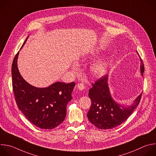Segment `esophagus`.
<instances>
[{
  "label": "esophagus",
  "instance_id": "obj_1",
  "mask_svg": "<svg viewBox=\"0 0 156 156\" xmlns=\"http://www.w3.org/2000/svg\"><path fill=\"white\" fill-rule=\"evenodd\" d=\"M77 87H78V89L80 90H83L85 88V86H84V84L83 83H79L77 85Z\"/></svg>",
  "mask_w": 156,
  "mask_h": 156
}]
</instances>
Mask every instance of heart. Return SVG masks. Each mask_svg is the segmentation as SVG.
Here are the masks:
<instances>
[{
  "label": "heart",
  "instance_id": "b5f03b06",
  "mask_svg": "<svg viewBox=\"0 0 156 156\" xmlns=\"http://www.w3.org/2000/svg\"><path fill=\"white\" fill-rule=\"evenodd\" d=\"M108 69V61L106 60H100L92 64L91 66V72L96 76H101L107 73Z\"/></svg>",
  "mask_w": 156,
  "mask_h": 156
}]
</instances>
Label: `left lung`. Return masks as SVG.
Here are the masks:
<instances>
[{
    "label": "left lung",
    "mask_w": 156,
    "mask_h": 156,
    "mask_svg": "<svg viewBox=\"0 0 156 156\" xmlns=\"http://www.w3.org/2000/svg\"><path fill=\"white\" fill-rule=\"evenodd\" d=\"M141 73L143 75L144 66L141 59ZM108 76L105 75L92 84V87L89 90L91 106L87 115L93 125L105 130L116 127L127 120L138 105L142 95L141 93L130 106L124 107L120 105L111 96Z\"/></svg>",
    "instance_id": "left-lung-1"
}]
</instances>
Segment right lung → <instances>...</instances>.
<instances>
[{
  "label": "right lung",
  "mask_w": 156,
  "mask_h": 156,
  "mask_svg": "<svg viewBox=\"0 0 156 156\" xmlns=\"http://www.w3.org/2000/svg\"><path fill=\"white\" fill-rule=\"evenodd\" d=\"M18 55L19 51L12 67V86L16 104L34 125L43 129H53L61 124L66 116L67 105L72 98L75 83L57 82L48 87H34L27 83L19 72Z\"/></svg>",
  "instance_id": "add662e5"
}]
</instances>
